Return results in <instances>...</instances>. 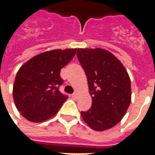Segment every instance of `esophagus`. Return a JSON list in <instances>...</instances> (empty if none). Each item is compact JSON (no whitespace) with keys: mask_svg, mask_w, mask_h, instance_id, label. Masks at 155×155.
<instances>
[{"mask_svg":"<svg viewBox=\"0 0 155 155\" xmlns=\"http://www.w3.org/2000/svg\"><path fill=\"white\" fill-rule=\"evenodd\" d=\"M78 95H79V93L78 92H74V94H72V98H74V99H76L78 97Z\"/></svg>","mask_w":155,"mask_h":155,"instance_id":"obj_1","label":"esophagus"}]
</instances>
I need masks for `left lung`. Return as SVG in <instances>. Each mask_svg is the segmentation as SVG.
I'll return each mask as SVG.
<instances>
[{"instance_id":"left-lung-1","label":"left lung","mask_w":155,"mask_h":155,"mask_svg":"<svg viewBox=\"0 0 155 155\" xmlns=\"http://www.w3.org/2000/svg\"><path fill=\"white\" fill-rule=\"evenodd\" d=\"M85 71L92 105L81 116L92 130H109L123 119L131 102V82L123 64L109 51L77 50Z\"/></svg>"}]
</instances>
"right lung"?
<instances>
[{"label":"right lung","instance_id":"obj_1","mask_svg":"<svg viewBox=\"0 0 155 155\" xmlns=\"http://www.w3.org/2000/svg\"><path fill=\"white\" fill-rule=\"evenodd\" d=\"M75 53L76 49L45 51L22 64L13 84L14 102L22 116L41 123L55 115L68 98L59 91L61 70Z\"/></svg>","mask_w":155,"mask_h":155}]
</instances>
